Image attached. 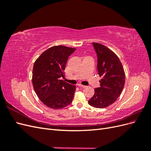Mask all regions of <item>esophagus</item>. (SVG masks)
<instances>
[{"label": "esophagus", "instance_id": "34e87169", "mask_svg": "<svg viewBox=\"0 0 151 151\" xmlns=\"http://www.w3.org/2000/svg\"><path fill=\"white\" fill-rule=\"evenodd\" d=\"M78 86L79 87H80V88H86V86H84V85H82V84H78Z\"/></svg>", "mask_w": 151, "mask_h": 151}]
</instances>
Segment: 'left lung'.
I'll return each mask as SVG.
<instances>
[{"label": "left lung", "instance_id": "obj_1", "mask_svg": "<svg viewBox=\"0 0 151 151\" xmlns=\"http://www.w3.org/2000/svg\"><path fill=\"white\" fill-rule=\"evenodd\" d=\"M92 45L97 54L98 74L102 79L99 81L101 86L94 89L88 103L94 108H104L120 96L125 85V72L119 58L111 50L98 43Z\"/></svg>", "mask_w": 151, "mask_h": 151}]
</instances>
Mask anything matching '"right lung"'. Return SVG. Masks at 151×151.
Segmentation results:
<instances>
[{
    "mask_svg": "<svg viewBox=\"0 0 151 151\" xmlns=\"http://www.w3.org/2000/svg\"><path fill=\"white\" fill-rule=\"evenodd\" d=\"M76 49L65 46H55L45 51L34 63L33 88L38 97L47 106L61 109L71 104L76 86L68 84L64 77L67 59Z\"/></svg>",
    "mask_w": 151,
    "mask_h": 151,
    "instance_id": "add662e5",
    "label": "right lung"
}]
</instances>
